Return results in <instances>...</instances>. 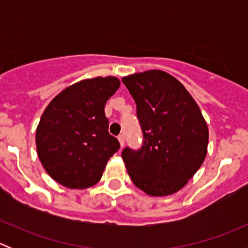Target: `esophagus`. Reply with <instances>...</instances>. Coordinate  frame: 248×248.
Here are the masks:
<instances>
[{"label": "esophagus", "mask_w": 248, "mask_h": 248, "mask_svg": "<svg viewBox=\"0 0 248 248\" xmlns=\"http://www.w3.org/2000/svg\"><path fill=\"white\" fill-rule=\"evenodd\" d=\"M117 139H119V142H120V145H121V147L124 146V134H120V136L117 137Z\"/></svg>", "instance_id": "obj_1"}]
</instances>
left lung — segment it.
I'll use <instances>...</instances> for the list:
<instances>
[{
	"mask_svg": "<svg viewBox=\"0 0 248 248\" xmlns=\"http://www.w3.org/2000/svg\"><path fill=\"white\" fill-rule=\"evenodd\" d=\"M137 104L144 141L122 151L128 175L151 197L176 193L202 167L209 129L198 104L184 85L158 69L124 77Z\"/></svg>",
	"mask_w": 248,
	"mask_h": 248,
	"instance_id": "left-lung-1",
	"label": "left lung"
}]
</instances>
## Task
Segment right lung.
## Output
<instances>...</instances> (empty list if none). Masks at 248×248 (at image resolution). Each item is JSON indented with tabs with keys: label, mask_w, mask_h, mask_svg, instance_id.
<instances>
[{
	"label": "right lung",
	"mask_w": 248,
	"mask_h": 248,
	"mask_svg": "<svg viewBox=\"0 0 248 248\" xmlns=\"http://www.w3.org/2000/svg\"><path fill=\"white\" fill-rule=\"evenodd\" d=\"M119 87L115 77L81 80L60 92L44 110L36 131L37 154L62 186L82 189L96 185L120 149L104 112Z\"/></svg>",
	"instance_id": "obj_1"
}]
</instances>
